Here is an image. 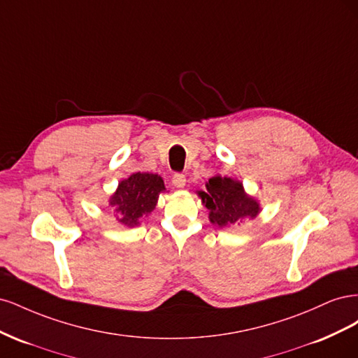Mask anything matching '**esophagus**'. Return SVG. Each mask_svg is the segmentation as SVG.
<instances>
[{
	"mask_svg": "<svg viewBox=\"0 0 358 358\" xmlns=\"http://www.w3.org/2000/svg\"><path fill=\"white\" fill-rule=\"evenodd\" d=\"M171 182L176 188H183L187 183V178H185V175H182V173H176V175H173Z\"/></svg>",
	"mask_w": 358,
	"mask_h": 358,
	"instance_id": "obj_1",
	"label": "esophagus"
}]
</instances>
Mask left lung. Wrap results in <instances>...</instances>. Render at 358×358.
Returning <instances> with one entry per match:
<instances>
[{
	"mask_svg": "<svg viewBox=\"0 0 358 358\" xmlns=\"http://www.w3.org/2000/svg\"><path fill=\"white\" fill-rule=\"evenodd\" d=\"M201 203L209 209V221L216 227L254 220L262 210L259 203L248 196L241 180L216 175L206 182V191H199Z\"/></svg>",
	"mask_w": 358,
	"mask_h": 358,
	"instance_id": "left-lung-1",
	"label": "left lung"
}]
</instances>
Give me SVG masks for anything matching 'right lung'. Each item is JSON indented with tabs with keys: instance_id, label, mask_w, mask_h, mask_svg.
I'll return each mask as SVG.
<instances>
[{
	"instance_id": "right-lung-1",
	"label": "right lung",
	"mask_w": 358,
	"mask_h": 358,
	"mask_svg": "<svg viewBox=\"0 0 358 358\" xmlns=\"http://www.w3.org/2000/svg\"><path fill=\"white\" fill-rule=\"evenodd\" d=\"M162 191H166L164 180L154 173L137 171L119 182L109 201L117 213V222L127 227L138 225L142 216H148L155 209Z\"/></svg>"
}]
</instances>
